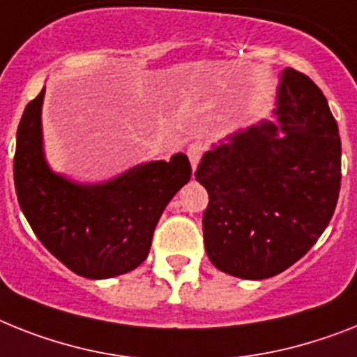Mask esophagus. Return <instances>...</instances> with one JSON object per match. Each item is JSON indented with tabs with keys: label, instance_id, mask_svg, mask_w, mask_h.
Segmentation results:
<instances>
[{
	"label": "esophagus",
	"instance_id": "34e87169",
	"mask_svg": "<svg viewBox=\"0 0 357 357\" xmlns=\"http://www.w3.org/2000/svg\"><path fill=\"white\" fill-rule=\"evenodd\" d=\"M204 149H206L204 142H193V144H190V147H188V158H190L193 172L197 169V164H199V160H200V157H202Z\"/></svg>",
	"mask_w": 357,
	"mask_h": 357
}]
</instances>
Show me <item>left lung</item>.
I'll return each mask as SVG.
<instances>
[{"mask_svg": "<svg viewBox=\"0 0 357 357\" xmlns=\"http://www.w3.org/2000/svg\"><path fill=\"white\" fill-rule=\"evenodd\" d=\"M275 113L281 128L264 122L235 132L195 172L210 197L206 253L235 278L266 279L297 263L325 231L340 197L341 138L323 91L287 67Z\"/></svg>", "mask_w": 357, "mask_h": 357, "instance_id": "1", "label": "left lung"}]
</instances>
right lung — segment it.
<instances>
[{"mask_svg":"<svg viewBox=\"0 0 357 357\" xmlns=\"http://www.w3.org/2000/svg\"><path fill=\"white\" fill-rule=\"evenodd\" d=\"M43 93L26 104L17 126L14 185L20 208L41 244L78 275L128 273L146 261L167 202L190 181L178 153L149 162L102 185H78L54 175L41 151Z\"/></svg>","mask_w":357,"mask_h":357,"instance_id":"obj_1","label":"right lung"}]
</instances>
